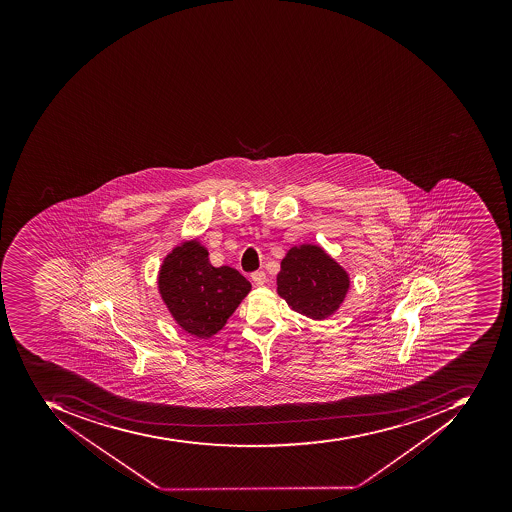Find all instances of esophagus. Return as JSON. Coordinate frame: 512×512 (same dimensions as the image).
I'll return each instance as SVG.
<instances>
[{"instance_id": "obj_1", "label": "esophagus", "mask_w": 512, "mask_h": 512, "mask_svg": "<svg viewBox=\"0 0 512 512\" xmlns=\"http://www.w3.org/2000/svg\"><path fill=\"white\" fill-rule=\"evenodd\" d=\"M251 277H252V280H254V283H255V285H257V287H261V285H263V283L266 282L265 271L252 272Z\"/></svg>"}]
</instances>
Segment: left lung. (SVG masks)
I'll use <instances>...</instances> for the list:
<instances>
[{"label":"left lung","instance_id":"obj_1","mask_svg":"<svg viewBox=\"0 0 512 512\" xmlns=\"http://www.w3.org/2000/svg\"><path fill=\"white\" fill-rule=\"evenodd\" d=\"M348 290V272L319 246L291 247L280 263L277 293L294 312L307 318L334 315Z\"/></svg>","mask_w":512,"mask_h":512}]
</instances>
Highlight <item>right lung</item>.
<instances>
[{
	"label": "right lung",
	"instance_id": "obj_1",
	"mask_svg": "<svg viewBox=\"0 0 512 512\" xmlns=\"http://www.w3.org/2000/svg\"><path fill=\"white\" fill-rule=\"evenodd\" d=\"M161 298L175 323L194 337L218 334L251 291V282L230 266L214 268L197 240L175 247L158 276Z\"/></svg>",
	"mask_w": 512,
	"mask_h": 512
}]
</instances>
